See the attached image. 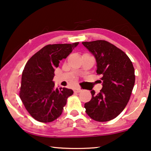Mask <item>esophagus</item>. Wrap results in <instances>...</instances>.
<instances>
[{"label": "esophagus", "instance_id": "1", "mask_svg": "<svg viewBox=\"0 0 151 151\" xmlns=\"http://www.w3.org/2000/svg\"><path fill=\"white\" fill-rule=\"evenodd\" d=\"M74 92H75V93H79L81 92V90L80 88H77V89H75V90H74Z\"/></svg>", "mask_w": 151, "mask_h": 151}]
</instances>
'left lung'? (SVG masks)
I'll return each mask as SVG.
<instances>
[{
  "label": "left lung",
  "mask_w": 151,
  "mask_h": 151,
  "mask_svg": "<svg viewBox=\"0 0 151 151\" xmlns=\"http://www.w3.org/2000/svg\"><path fill=\"white\" fill-rule=\"evenodd\" d=\"M94 55L96 73L101 75L103 88L85 103L86 112L93 120L107 122L117 116L126 107L135 84V70L129 57L105 40L82 42Z\"/></svg>",
  "instance_id": "obj_1"
}]
</instances>
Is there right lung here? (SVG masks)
<instances>
[{
	"label": "right lung",
	"mask_w": 151,
	"mask_h": 151,
	"mask_svg": "<svg viewBox=\"0 0 151 151\" xmlns=\"http://www.w3.org/2000/svg\"><path fill=\"white\" fill-rule=\"evenodd\" d=\"M78 44L46 45L33 55L22 72L20 98L32 117L41 122H50L62 114L68 97L73 91L66 88H55V69Z\"/></svg>",
	"instance_id": "add662e5"
}]
</instances>
